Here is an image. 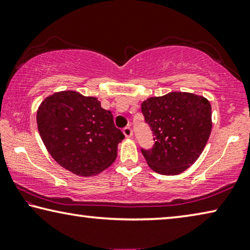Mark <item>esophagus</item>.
Instances as JSON below:
<instances>
[{
    "label": "esophagus",
    "instance_id": "esophagus-1",
    "mask_svg": "<svg viewBox=\"0 0 250 250\" xmlns=\"http://www.w3.org/2000/svg\"><path fill=\"white\" fill-rule=\"evenodd\" d=\"M124 133L126 138L132 137V129L130 128V126H125V128L124 129Z\"/></svg>",
    "mask_w": 250,
    "mask_h": 250
}]
</instances>
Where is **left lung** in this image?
<instances>
[{
    "label": "left lung",
    "instance_id": "obj_1",
    "mask_svg": "<svg viewBox=\"0 0 250 250\" xmlns=\"http://www.w3.org/2000/svg\"><path fill=\"white\" fill-rule=\"evenodd\" d=\"M145 121L154 133L155 145L143 149L154 172L183 173L202 154L212 129L211 104L203 96L170 92L141 103Z\"/></svg>",
    "mask_w": 250,
    "mask_h": 250
}]
</instances>
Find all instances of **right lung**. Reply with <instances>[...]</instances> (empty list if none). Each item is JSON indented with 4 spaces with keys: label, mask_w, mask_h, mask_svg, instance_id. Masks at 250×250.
I'll return each mask as SVG.
<instances>
[{
    "label": "right lung",
    "mask_w": 250,
    "mask_h": 250,
    "mask_svg": "<svg viewBox=\"0 0 250 250\" xmlns=\"http://www.w3.org/2000/svg\"><path fill=\"white\" fill-rule=\"evenodd\" d=\"M40 137L62 167L78 176H92L117 158L125 136L114 125L111 111L98 99L75 91L48 96L37 111Z\"/></svg>",
    "instance_id": "add662e5"
}]
</instances>
